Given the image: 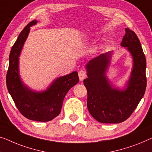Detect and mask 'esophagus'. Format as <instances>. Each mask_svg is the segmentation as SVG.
<instances>
[{
  "instance_id": "obj_1",
  "label": "esophagus",
  "mask_w": 152,
  "mask_h": 152,
  "mask_svg": "<svg viewBox=\"0 0 152 152\" xmlns=\"http://www.w3.org/2000/svg\"><path fill=\"white\" fill-rule=\"evenodd\" d=\"M86 72L85 71H83V70H80V71L78 72V76H79V79H80V80H83L84 78L86 77Z\"/></svg>"
}]
</instances>
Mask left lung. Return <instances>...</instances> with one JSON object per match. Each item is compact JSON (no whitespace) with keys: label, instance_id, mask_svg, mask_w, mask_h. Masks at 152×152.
<instances>
[{"label":"left lung","instance_id":"obj_1","mask_svg":"<svg viewBox=\"0 0 152 152\" xmlns=\"http://www.w3.org/2000/svg\"><path fill=\"white\" fill-rule=\"evenodd\" d=\"M121 46L132 56V69L124 89L113 86L106 72L113 51L101 54L85 65L87 78L83 81L87 91V108L91 116L103 124H119L128 118L143 97L146 89V59L134 31L125 29Z\"/></svg>","mask_w":152,"mask_h":152}]
</instances>
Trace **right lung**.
Wrapping results in <instances>:
<instances>
[{
    "instance_id": "1",
    "label": "right lung",
    "mask_w": 152,
    "mask_h": 152,
    "mask_svg": "<svg viewBox=\"0 0 152 152\" xmlns=\"http://www.w3.org/2000/svg\"><path fill=\"white\" fill-rule=\"evenodd\" d=\"M37 23L36 20L25 26L11 48L6 83L8 91L15 106L26 118L37 121H49L61 113L65 95L79 81L78 72L55 79L46 90L36 91L23 83L19 72V57L24 42L30 32V27Z\"/></svg>"
}]
</instances>
